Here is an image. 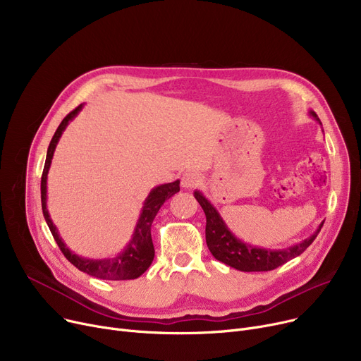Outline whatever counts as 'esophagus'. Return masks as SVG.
I'll return each instance as SVG.
<instances>
[{
	"instance_id": "esophagus-1",
	"label": "esophagus",
	"mask_w": 361,
	"mask_h": 361,
	"mask_svg": "<svg viewBox=\"0 0 361 361\" xmlns=\"http://www.w3.org/2000/svg\"><path fill=\"white\" fill-rule=\"evenodd\" d=\"M200 183V176L195 171H187L181 177V185L184 188H193Z\"/></svg>"
}]
</instances>
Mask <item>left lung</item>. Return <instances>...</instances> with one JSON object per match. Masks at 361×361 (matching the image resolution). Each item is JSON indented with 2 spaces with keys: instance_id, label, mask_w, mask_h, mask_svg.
<instances>
[{
  "instance_id": "obj_1",
  "label": "left lung",
  "mask_w": 361,
  "mask_h": 361,
  "mask_svg": "<svg viewBox=\"0 0 361 361\" xmlns=\"http://www.w3.org/2000/svg\"><path fill=\"white\" fill-rule=\"evenodd\" d=\"M309 116L316 120L320 126V120L314 111H309ZM195 197L202 206V209L206 215V244L207 249L212 253V256L228 264V267L241 271V272H263V271H272L281 264L287 263L288 260L300 256L305 252L313 240L317 237L322 222L317 230L307 238L301 240L300 243L290 245L286 249H264L259 245H252L249 243H244L243 240L237 238L231 230L226 226L225 221L216 211V207L207 200L200 190H195Z\"/></svg>"
}]
</instances>
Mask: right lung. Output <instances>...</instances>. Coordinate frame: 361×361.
<instances>
[{"mask_svg": "<svg viewBox=\"0 0 361 361\" xmlns=\"http://www.w3.org/2000/svg\"><path fill=\"white\" fill-rule=\"evenodd\" d=\"M83 109V104L79 105L74 111H71L68 116L61 121V124L56 128L55 135L48 146L47 152V159H45V166H44V173L41 178V199H42V212L45 216V221L49 226V230L59 244L60 250L63 255L68 259L70 263H73L75 268L82 272H86L94 278L99 279H109V281H124V279H136L142 274L146 272V269L152 264V260L155 257V249H154V243H152V235H150V226L152 222H154L158 211L161 209V206L164 202L169 197H173L176 193L180 192V180H176L174 183H166L161 184L152 188L149 192L147 197L143 202L142 211L139 215V219L136 222L135 231L131 234V238L126 244V247L117 253L114 257H106V259H90V257H83L79 256L78 253H74L73 250L68 249V245L64 243V240L60 237L59 230H56L55 224L52 222L49 212L47 209V181H48V173L51 168L52 157L56 145H59L64 130L67 128L68 123L73 121L78 114Z\"/></svg>", "mask_w": 361, "mask_h": 361, "instance_id": "add662e5", "label": "right lung"}]
</instances>
